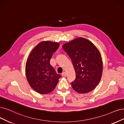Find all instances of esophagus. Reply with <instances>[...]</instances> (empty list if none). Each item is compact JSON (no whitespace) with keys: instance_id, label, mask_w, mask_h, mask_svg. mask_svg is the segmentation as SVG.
Returning a JSON list of instances; mask_svg holds the SVG:
<instances>
[{"instance_id":"obj_1","label":"esophagus","mask_w":124,"mask_h":124,"mask_svg":"<svg viewBox=\"0 0 124 124\" xmlns=\"http://www.w3.org/2000/svg\"><path fill=\"white\" fill-rule=\"evenodd\" d=\"M62 76L63 77H65L66 76V73L65 72H63L62 74Z\"/></svg>"}]
</instances>
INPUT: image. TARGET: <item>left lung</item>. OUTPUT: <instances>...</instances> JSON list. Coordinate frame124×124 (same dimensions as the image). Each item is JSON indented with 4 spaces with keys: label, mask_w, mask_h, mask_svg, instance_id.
Here are the masks:
<instances>
[{
    "label": "left lung",
    "mask_w": 124,
    "mask_h": 124,
    "mask_svg": "<svg viewBox=\"0 0 124 124\" xmlns=\"http://www.w3.org/2000/svg\"><path fill=\"white\" fill-rule=\"evenodd\" d=\"M71 60L76 79L71 83L79 93L93 90L101 79L103 62L100 52L94 44L84 38H76L62 45Z\"/></svg>",
    "instance_id": "left-lung-1"
}]
</instances>
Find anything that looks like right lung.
Returning a JSON list of instances; mask_svg holds the SVG:
<instances>
[{
  "label": "right lung",
  "instance_id": "add662e5",
  "mask_svg": "<svg viewBox=\"0 0 124 124\" xmlns=\"http://www.w3.org/2000/svg\"><path fill=\"white\" fill-rule=\"evenodd\" d=\"M59 46L58 42L42 41L32 49L27 58L25 65L27 82L31 87L40 94L52 92L61 77L49 63L54 53Z\"/></svg>",
  "mask_w": 124,
  "mask_h": 124
}]
</instances>
